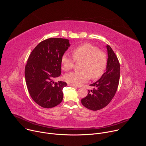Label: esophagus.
Wrapping results in <instances>:
<instances>
[{
	"label": "esophagus",
	"instance_id": "esophagus-1",
	"mask_svg": "<svg viewBox=\"0 0 146 146\" xmlns=\"http://www.w3.org/2000/svg\"><path fill=\"white\" fill-rule=\"evenodd\" d=\"M68 86H70V87H75V88H77V87L73 84H70V83H68Z\"/></svg>",
	"mask_w": 146,
	"mask_h": 146
}]
</instances>
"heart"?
<instances>
[{"mask_svg": "<svg viewBox=\"0 0 146 146\" xmlns=\"http://www.w3.org/2000/svg\"><path fill=\"white\" fill-rule=\"evenodd\" d=\"M73 57L68 54L62 56V68L65 71L70 70L74 66L75 60L82 61L80 72H71L66 74L65 80L70 84L80 86L88 81L91 77L95 79L101 77L105 72L108 59L106 54L89 43L78 46L72 50Z\"/></svg>", "mask_w": 146, "mask_h": 146, "instance_id": "1", "label": "heart"}]
</instances>
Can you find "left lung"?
<instances>
[{"instance_id":"1","label":"left lung","mask_w":146,"mask_h":146,"mask_svg":"<svg viewBox=\"0 0 146 146\" xmlns=\"http://www.w3.org/2000/svg\"><path fill=\"white\" fill-rule=\"evenodd\" d=\"M108 63L106 72L95 82L90 84L94 88L88 90L86 97L81 99L86 108L96 111L106 107L114 96L119 84L120 65L115 53L110 46L106 45Z\"/></svg>"}]
</instances>
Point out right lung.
Instances as JSON below:
<instances>
[{
  "mask_svg": "<svg viewBox=\"0 0 146 146\" xmlns=\"http://www.w3.org/2000/svg\"><path fill=\"white\" fill-rule=\"evenodd\" d=\"M70 46L68 39L50 38L40 42L29 56L25 68L27 86L31 98L41 107L54 108L63 99L66 82L54 80L61 74V58Z\"/></svg>",
  "mask_w": 146,
  "mask_h": 146,
  "instance_id": "add662e5",
  "label": "right lung"
}]
</instances>
